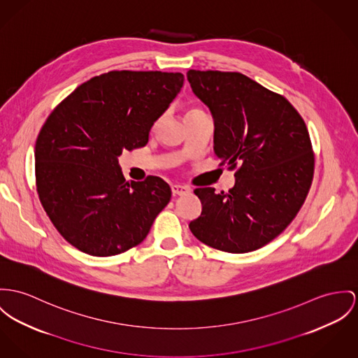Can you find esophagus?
Wrapping results in <instances>:
<instances>
[{"label":"esophagus","mask_w":358,"mask_h":358,"mask_svg":"<svg viewBox=\"0 0 358 358\" xmlns=\"http://www.w3.org/2000/svg\"><path fill=\"white\" fill-rule=\"evenodd\" d=\"M189 192H191V189L188 187H184V185H180V184H173L171 185L173 196H182V194H187Z\"/></svg>","instance_id":"obj_1"}]
</instances>
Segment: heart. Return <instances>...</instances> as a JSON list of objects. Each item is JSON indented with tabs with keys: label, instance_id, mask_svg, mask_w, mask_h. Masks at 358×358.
Segmentation results:
<instances>
[{
	"label": "heart",
	"instance_id": "obj_1",
	"mask_svg": "<svg viewBox=\"0 0 358 358\" xmlns=\"http://www.w3.org/2000/svg\"><path fill=\"white\" fill-rule=\"evenodd\" d=\"M189 113H191V111H189Z\"/></svg>",
	"mask_w": 358,
	"mask_h": 358
}]
</instances>
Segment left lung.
<instances>
[{"mask_svg":"<svg viewBox=\"0 0 358 358\" xmlns=\"http://www.w3.org/2000/svg\"><path fill=\"white\" fill-rule=\"evenodd\" d=\"M187 78L213 114L220 166L237 169L229 192L194 189L201 214L189 229L203 244L229 253L264 247L296 218L313 180L303 117L285 96L243 73L191 69Z\"/></svg>","mask_w":358,"mask_h":358,"instance_id":"1","label":"left lung"}]
</instances>
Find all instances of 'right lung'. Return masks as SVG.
Here are the masks:
<instances>
[{
	"label": "right lung",
	"mask_w": 358,
	"mask_h": 358,
	"mask_svg": "<svg viewBox=\"0 0 358 358\" xmlns=\"http://www.w3.org/2000/svg\"><path fill=\"white\" fill-rule=\"evenodd\" d=\"M184 84L182 73L111 71L80 84L35 144L36 191L58 233L91 256L138 245L171 197L161 177L125 181L118 157L144 147Z\"/></svg>",
	"instance_id": "obj_1"
}]
</instances>
